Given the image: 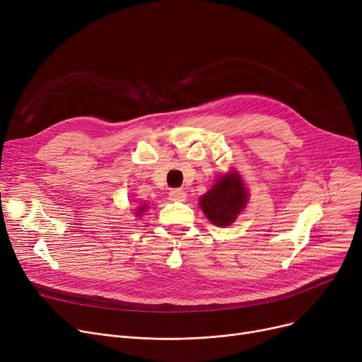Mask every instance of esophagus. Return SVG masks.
Here are the masks:
<instances>
[{"label": "esophagus", "instance_id": "obj_1", "mask_svg": "<svg viewBox=\"0 0 362 362\" xmlns=\"http://www.w3.org/2000/svg\"><path fill=\"white\" fill-rule=\"evenodd\" d=\"M168 197L171 201H185L187 198L186 192L182 191V189H171Z\"/></svg>", "mask_w": 362, "mask_h": 362}]
</instances>
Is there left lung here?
<instances>
[{
    "mask_svg": "<svg viewBox=\"0 0 362 362\" xmlns=\"http://www.w3.org/2000/svg\"><path fill=\"white\" fill-rule=\"evenodd\" d=\"M248 191L238 171L223 175L208 191L199 198V206L216 226H230L248 204Z\"/></svg>",
    "mask_w": 362,
    "mask_h": 362,
    "instance_id": "obj_1",
    "label": "left lung"
}]
</instances>
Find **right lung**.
Segmentation results:
<instances>
[{
	"mask_svg": "<svg viewBox=\"0 0 362 362\" xmlns=\"http://www.w3.org/2000/svg\"><path fill=\"white\" fill-rule=\"evenodd\" d=\"M146 208H148V206H146V204L139 205V206H138V211H136V216H139V217H141V216H142V213L146 210Z\"/></svg>",
	"mask_w": 362,
	"mask_h": 362,
	"instance_id": "obj_1",
	"label": "right lung"
}]
</instances>
